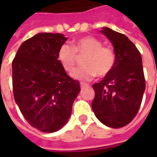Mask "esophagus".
I'll use <instances>...</instances> for the list:
<instances>
[{
    "label": "esophagus",
    "instance_id": "34e87169",
    "mask_svg": "<svg viewBox=\"0 0 157 157\" xmlns=\"http://www.w3.org/2000/svg\"><path fill=\"white\" fill-rule=\"evenodd\" d=\"M80 86H81V87H82V88H83V87H85V86H88V84L84 83V82H81V83H80Z\"/></svg>",
    "mask_w": 157,
    "mask_h": 157
}]
</instances>
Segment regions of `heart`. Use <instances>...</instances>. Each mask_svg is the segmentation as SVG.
Listing matches in <instances>:
<instances>
[{
    "instance_id": "obj_1",
    "label": "heart",
    "mask_w": 157,
    "mask_h": 157,
    "mask_svg": "<svg viewBox=\"0 0 157 157\" xmlns=\"http://www.w3.org/2000/svg\"><path fill=\"white\" fill-rule=\"evenodd\" d=\"M78 55H85L82 65L71 73L75 79L91 81L98 75L104 77L112 71L116 62L114 50L109 46H102L97 38L86 36L75 40L73 44H62L58 50L57 58L67 72L72 71L78 60Z\"/></svg>"
}]
</instances>
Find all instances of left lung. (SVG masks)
Wrapping results in <instances>:
<instances>
[{"label":"left lung","mask_w":157,"mask_h":157,"mask_svg":"<svg viewBox=\"0 0 157 157\" xmlns=\"http://www.w3.org/2000/svg\"><path fill=\"white\" fill-rule=\"evenodd\" d=\"M101 33L112 42L116 62L109 75L92 85V108L103 124L121 128L134 119L141 104L145 89L141 55L124 34L109 28Z\"/></svg>","instance_id":"1"}]
</instances>
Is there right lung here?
I'll return each instance as SVG.
<instances>
[{
    "mask_svg": "<svg viewBox=\"0 0 157 157\" xmlns=\"http://www.w3.org/2000/svg\"><path fill=\"white\" fill-rule=\"evenodd\" d=\"M66 40L61 33H38L22 43L12 60L15 102L29 124L44 133L66 124L81 90L57 58Z\"/></svg>",
    "mask_w": 157,
    "mask_h": 157,
    "instance_id": "right-lung-1",
    "label": "right lung"
}]
</instances>
